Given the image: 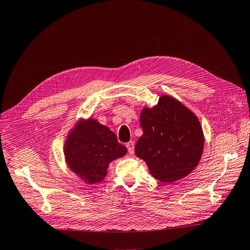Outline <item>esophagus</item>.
<instances>
[{
    "label": "esophagus",
    "instance_id": "1",
    "mask_svg": "<svg viewBox=\"0 0 250 250\" xmlns=\"http://www.w3.org/2000/svg\"><path fill=\"white\" fill-rule=\"evenodd\" d=\"M126 147H127V149H128V153H129V154H133V152H134V143H133L132 141L128 142V143L126 144Z\"/></svg>",
    "mask_w": 250,
    "mask_h": 250
}]
</instances>
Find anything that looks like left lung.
Returning a JSON list of instances; mask_svg holds the SVG:
<instances>
[{
  "mask_svg": "<svg viewBox=\"0 0 250 250\" xmlns=\"http://www.w3.org/2000/svg\"><path fill=\"white\" fill-rule=\"evenodd\" d=\"M140 123L143 135L135 144L154 178L173 183L197 167L203 152L204 135L198 118L174 97L163 95L153 107H144Z\"/></svg>",
  "mask_w": 250,
  "mask_h": 250,
  "instance_id": "obj_1",
  "label": "left lung"
}]
</instances>
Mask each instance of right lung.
<instances>
[{
  "label": "right lung",
  "mask_w": 250,
  "mask_h": 250,
  "mask_svg": "<svg viewBox=\"0 0 250 250\" xmlns=\"http://www.w3.org/2000/svg\"><path fill=\"white\" fill-rule=\"evenodd\" d=\"M63 153L70 170L84 183L95 185L106 177L109 164L124 156L127 149L108 127L88 118L80 119L72 128Z\"/></svg>",
  "instance_id": "right-lung-1"
}]
</instances>
